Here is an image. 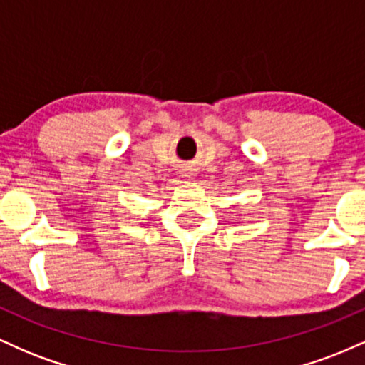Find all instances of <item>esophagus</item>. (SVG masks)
<instances>
[{
  "label": "esophagus",
  "instance_id": "34e87169",
  "mask_svg": "<svg viewBox=\"0 0 365 365\" xmlns=\"http://www.w3.org/2000/svg\"><path fill=\"white\" fill-rule=\"evenodd\" d=\"M180 177L185 178V180H190L192 177H194V170H192L190 166H183V168L180 170Z\"/></svg>",
  "mask_w": 365,
  "mask_h": 365
}]
</instances>
